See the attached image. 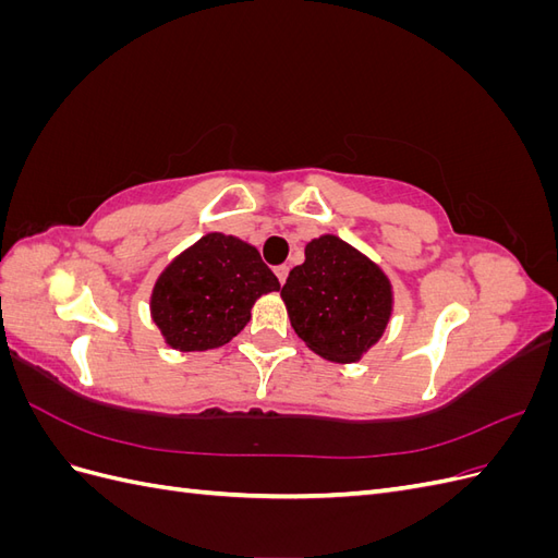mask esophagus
<instances>
[{
  "label": "esophagus",
  "instance_id": "1",
  "mask_svg": "<svg viewBox=\"0 0 558 558\" xmlns=\"http://www.w3.org/2000/svg\"><path fill=\"white\" fill-rule=\"evenodd\" d=\"M275 275H277L279 283H283L286 277H289V265H277V267H275Z\"/></svg>",
  "mask_w": 558,
  "mask_h": 558
}]
</instances>
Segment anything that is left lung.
Masks as SVG:
<instances>
[{
    "instance_id": "1",
    "label": "left lung",
    "mask_w": 558,
    "mask_h": 558,
    "mask_svg": "<svg viewBox=\"0 0 558 558\" xmlns=\"http://www.w3.org/2000/svg\"><path fill=\"white\" fill-rule=\"evenodd\" d=\"M281 298L300 340L332 363L361 361L393 312L381 267L335 234L305 246V263L291 269Z\"/></svg>"
}]
</instances>
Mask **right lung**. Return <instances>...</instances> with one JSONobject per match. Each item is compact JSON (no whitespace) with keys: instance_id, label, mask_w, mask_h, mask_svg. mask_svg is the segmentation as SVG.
<instances>
[{"instance_id":"1","label":"right lung","mask_w":558,"mask_h":558,"mask_svg":"<svg viewBox=\"0 0 558 558\" xmlns=\"http://www.w3.org/2000/svg\"><path fill=\"white\" fill-rule=\"evenodd\" d=\"M272 291L279 279L256 246L209 232L162 269L150 316L172 349L207 351L228 344L248 324L253 302Z\"/></svg>"}]
</instances>
